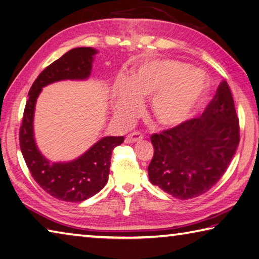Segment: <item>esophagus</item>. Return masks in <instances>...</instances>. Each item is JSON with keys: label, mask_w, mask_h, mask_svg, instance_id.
<instances>
[{"label": "esophagus", "mask_w": 259, "mask_h": 259, "mask_svg": "<svg viewBox=\"0 0 259 259\" xmlns=\"http://www.w3.org/2000/svg\"><path fill=\"white\" fill-rule=\"evenodd\" d=\"M143 140V135L139 133V132H133V133L128 134L125 139V143H135V142H140V141Z\"/></svg>", "instance_id": "34e87169"}]
</instances>
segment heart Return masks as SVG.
I'll use <instances>...</instances> for the list:
<instances>
[{"label": "heart", "mask_w": 259, "mask_h": 259, "mask_svg": "<svg viewBox=\"0 0 259 259\" xmlns=\"http://www.w3.org/2000/svg\"><path fill=\"white\" fill-rule=\"evenodd\" d=\"M208 90L203 72L185 63L157 60L136 69L131 80H117L113 95L114 116L130 120L138 116L141 100L150 98V113L163 127L186 123L196 113Z\"/></svg>", "instance_id": "b5f03b06"}]
</instances>
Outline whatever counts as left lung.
<instances>
[{"label": "left lung", "mask_w": 259, "mask_h": 259, "mask_svg": "<svg viewBox=\"0 0 259 259\" xmlns=\"http://www.w3.org/2000/svg\"><path fill=\"white\" fill-rule=\"evenodd\" d=\"M239 140L235 102L222 81L201 117L151 135L150 182L178 199L197 197L221 179Z\"/></svg>", "instance_id": "1"}]
</instances>
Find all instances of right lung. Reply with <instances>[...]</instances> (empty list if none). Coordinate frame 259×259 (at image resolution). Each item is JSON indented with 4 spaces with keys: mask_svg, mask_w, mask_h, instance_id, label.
Segmentation results:
<instances>
[{
    "mask_svg": "<svg viewBox=\"0 0 259 259\" xmlns=\"http://www.w3.org/2000/svg\"><path fill=\"white\" fill-rule=\"evenodd\" d=\"M95 48L77 47L48 65L33 82L24 107L19 133L20 148L36 183L53 197L64 202H82L99 193L108 182L111 152L124 136H106L75 160L51 162L38 150L33 136V113L44 87L62 80H87L92 70Z\"/></svg>",
    "mask_w": 259,
    "mask_h": 259,
    "instance_id": "obj_1",
    "label": "right lung"
}]
</instances>
